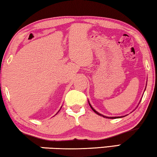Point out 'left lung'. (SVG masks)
<instances>
[{
	"label": "left lung",
	"mask_w": 157,
	"mask_h": 157,
	"mask_svg": "<svg viewBox=\"0 0 157 157\" xmlns=\"http://www.w3.org/2000/svg\"><path fill=\"white\" fill-rule=\"evenodd\" d=\"M89 105H90V106H91V108L92 109V110H93L94 111V112H95V113H97V114L98 115H100V116H102V117H105V118H108V119H109H109H117V118H119V117H105V116H103V115H101V113H98L97 112V111H96V110H94V109H93V108H92V106H91V104H89ZM120 118V117H119Z\"/></svg>",
	"instance_id": "1"
}]
</instances>
